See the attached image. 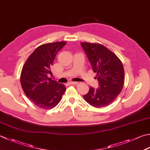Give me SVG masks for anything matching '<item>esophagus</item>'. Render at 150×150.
Instances as JSON below:
<instances>
[{"mask_svg":"<svg viewBox=\"0 0 150 150\" xmlns=\"http://www.w3.org/2000/svg\"><path fill=\"white\" fill-rule=\"evenodd\" d=\"M69 84H72V85H75V84H77L78 83L77 82H70V83H69Z\"/></svg>","mask_w":150,"mask_h":150,"instance_id":"obj_1","label":"esophagus"}]
</instances>
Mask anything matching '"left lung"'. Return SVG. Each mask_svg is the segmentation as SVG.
Returning a JSON list of instances; mask_svg holds the SVG:
<instances>
[{
  "label": "left lung",
  "mask_w": 150,
  "mask_h": 150,
  "mask_svg": "<svg viewBox=\"0 0 150 150\" xmlns=\"http://www.w3.org/2000/svg\"><path fill=\"white\" fill-rule=\"evenodd\" d=\"M93 71L96 73L99 88L90 86L83 96L87 103L96 108L107 107L115 100L124 87L125 76L122 61L106 47L100 43L82 42Z\"/></svg>",
  "instance_id": "obj_1"
}]
</instances>
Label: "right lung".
<instances>
[{"mask_svg":"<svg viewBox=\"0 0 150 150\" xmlns=\"http://www.w3.org/2000/svg\"><path fill=\"white\" fill-rule=\"evenodd\" d=\"M66 42L41 45L29 56L21 73V84L27 98L37 107L47 110L58 104L66 88L48 77L57 52Z\"/></svg>","mask_w":150,"mask_h":150,"instance_id":"right-lung-1","label":"right lung"}]
</instances>
